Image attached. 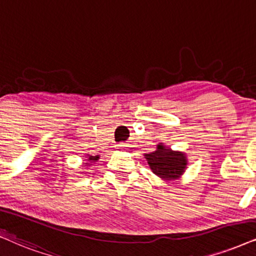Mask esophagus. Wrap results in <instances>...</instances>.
<instances>
[{"mask_svg": "<svg viewBox=\"0 0 256 256\" xmlns=\"http://www.w3.org/2000/svg\"><path fill=\"white\" fill-rule=\"evenodd\" d=\"M128 145L130 144H128V143H125V142H122V143H119L117 146L119 148H128Z\"/></svg>", "mask_w": 256, "mask_h": 256, "instance_id": "esophagus-1", "label": "esophagus"}]
</instances>
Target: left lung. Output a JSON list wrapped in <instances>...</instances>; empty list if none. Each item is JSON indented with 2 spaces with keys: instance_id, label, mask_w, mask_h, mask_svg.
<instances>
[{
  "instance_id": "8db88e82",
  "label": "left lung",
  "mask_w": 256,
  "mask_h": 256,
  "mask_svg": "<svg viewBox=\"0 0 256 256\" xmlns=\"http://www.w3.org/2000/svg\"><path fill=\"white\" fill-rule=\"evenodd\" d=\"M152 172L163 180H174L186 170V158L182 152L172 151L163 145H158L157 150L145 154Z\"/></svg>"
}]
</instances>
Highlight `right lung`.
I'll list each match as a JSON object with an SVG mask.
<instances>
[{"instance_id": "add662e5", "label": "right lung", "mask_w": 256, "mask_h": 256, "mask_svg": "<svg viewBox=\"0 0 256 256\" xmlns=\"http://www.w3.org/2000/svg\"><path fill=\"white\" fill-rule=\"evenodd\" d=\"M98 158H99V156H90V158L87 160H90V163H92V162H96V160H98ZM87 166H88V163H86Z\"/></svg>"}]
</instances>
